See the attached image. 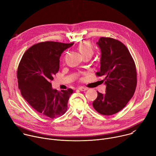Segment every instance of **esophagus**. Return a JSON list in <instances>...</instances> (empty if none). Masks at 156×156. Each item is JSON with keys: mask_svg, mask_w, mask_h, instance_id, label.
<instances>
[{"mask_svg": "<svg viewBox=\"0 0 156 156\" xmlns=\"http://www.w3.org/2000/svg\"><path fill=\"white\" fill-rule=\"evenodd\" d=\"M78 90L81 91H85L87 90V88H86L84 87H83V86H81V87H78Z\"/></svg>", "mask_w": 156, "mask_h": 156, "instance_id": "1", "label": "esophagus"}]
</instances>
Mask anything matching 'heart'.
Returning <instances> with one entry per match:
<instances>
[{"mask_svg":"<svg viewBox=\"0 0 156 156\" xmlns=\"http://www.w3.org/2000/svg\"><path fill=\"white\" fill-rule=\"evenodd\" d=\"M78 49L83 57L90 55L92 56L94 53V49L91 44L89 41H84L78 46Z\"/></svg>","mask_w":156,"mask_h":156,"instance_id":"obj_1","label":"heart"}]
</instances>
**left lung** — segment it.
<instances>
[{
	"mask_svg": "<svg viewBox=\"0 0 156 156\" xmlns=\"http://www.w3.org/2000/svg\"><path fill=\"white\" fill-rule=\"evenodd\" d=\"M101 49L100 71L104 76L105 93L98 92L93 102L94 109L104 115L117 113L127 104L135 93L137 79L134 60L126 47L111 37H101L96 42Z\"/></svg>",
	"mask_w": 156,
	"mask_h": 156,
	"instance_id": "1",
	"label": "left lung"
}]
</instances>
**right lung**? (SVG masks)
Listing matches in <instances>:
<instances>
[{
    "mask_svg": "<svg viewBox=\"0 0 156 156\" xmlns=\"http://www.w3.org/2000/svg\"><path fill=\"white\" fill-rule=\"evenodd\" d=\"M73 44H36L25 52L18 65L17 79L21 96L37 112L51 119L66 112L73 93L70 88L61 91L52 88L51 81L58 72L61 54Z\"/></svg>",
    "mask_w": 156,
    "mask_h": 156,
    "instance_id": "add662e5",
    "label": "right lung"
}]
</instances>
